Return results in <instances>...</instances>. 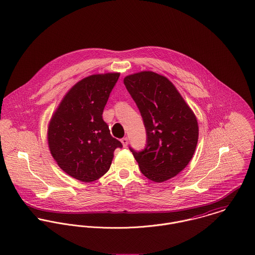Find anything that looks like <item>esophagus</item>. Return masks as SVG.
<instances>
[{
  "label": "esophagus",
  "instance_id": "esophagus-1",
  "mask_svg": "<svg viewBox=\"0 0 255 255\" xmlns=\"http://www.w3.org/2000/svg\"><path fill=\"white\" fill-rule=\"evenodd\" d=\"M121 142L123 143L124 147H127L128 144V137H123V138L121 139Z\"/></svg>",
  "mask_w": 255,
  "mask_h": 255
}]
</instances>
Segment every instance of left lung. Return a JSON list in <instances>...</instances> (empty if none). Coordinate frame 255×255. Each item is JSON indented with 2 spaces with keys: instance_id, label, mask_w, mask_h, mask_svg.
<instances>
[{
  "instance_id": "8db88e82",
  "label": "left lung",
  "mask_w": 255,
  "mask_h": 255,
  "mask_svg": "<svg viewBox=\"0 0 255 255\" xmlns=\"http://www.w3.org/2000/svg\"><path fill=\"white\" fill-rule=\"evenodd\" d=\"M124 83L139 110L146 129L145 148L131 147L141 173L163 182L182 171L191 160L198 140V124L175 85L153 72L128 75Z\"/></svg>"
}]
</instances>
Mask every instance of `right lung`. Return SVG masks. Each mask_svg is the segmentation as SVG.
<instances>
[{"mask_svg":"<svg viewBox=\"0 0 255 255\" xmlns=\"http://www.w3.org/2000/svg\"><path fill=\"white\" fill-rule=\"evenodd\" d=\"M119 73L87 76L69 90L53 114L48 144L54 160L68 175L81 182L98 180L110 169L122 143L110 133L103 110Z\"/></svg>","mask_w":255,"mask_h":255,"instance_id":"obj_1","label":"right lung"}]
</instances>
